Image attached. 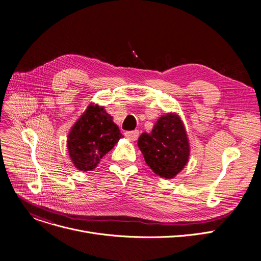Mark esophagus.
I'll return each mask as SVG.
<instances>
[{"instance_id": "1", "label": "esophagus", "mask_w": 261, "mask_h": 261, "mask_svg": "<svg viewBox=\"0 0 261 261\" xmlns=\"http://www.w3.org/2000/svg\"><path fill=\"white\" fill-rule=\"evenodd\" d=\"M139 134H140V132H139V130H134V131H127V132H125V136L126 138L128 139V140H130V141H136L138 140V138H139Z\"/></svg>"}]
</instances>
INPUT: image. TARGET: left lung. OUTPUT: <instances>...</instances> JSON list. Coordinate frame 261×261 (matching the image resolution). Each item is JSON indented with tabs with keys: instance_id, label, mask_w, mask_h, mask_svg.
Here are the masks:
<instances>
[{
	"instance_id": "8db88e82",
	"label": "left lung",
	"mask_w": 261,
	"mask_h": 261,
	"mask_svg": "<svg viewBox=\"0 0 261 261\" xmlns=\"http://www.w3.org/2000/svg\"><path fill=\"white\" fill-rule=\"evenodd\" d=\"M138 146L145 162L156 175L173 177L188 163L190 146L183 120L177 113L162 115L150 133H142Z\"/></svg>"
}]
</instances>
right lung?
Instances as JSON below:
<instances>
[{"label": "right lung", "mask_w": 261, "mask_h": 261, "mask_svg": "<svg viewBox=\"0 0 261 261\" xmlns=\"http://www.w3.org/2000/svg\"><path fill=\"white\" fill-rule=\"evenodd\" d=\"M105 107L90 103L67 135V151L74 166L91 171L122 138Z\"/></svg>", "instance_id": "add662e5"}]
</instances>
